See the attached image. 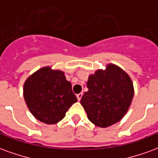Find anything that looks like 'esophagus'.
<instances>
[{"label":"esophagus","mask_w":158,"mask_h":158,"mask_svg":"<svg viewBox=\"0 0 158 158\" xmlns=\"http://www.w3.org/2000/svg\"><path fill=\"white\" fill-rule=\"evenodd\" d=\"M82 96H83L82 92L77 94V99H78V101H80V100H81V98H82Z\"/></svg>","instance_id":"1"}]
</instances>
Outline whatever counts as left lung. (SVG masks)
<instances>
[{"label":"left lung","mask_w":158,"mask_h":158,"mask_svg":"<svg viewBox=\"0 0 158 158\" xmlns=\"http://www.w3.org/2000/svg\"><path fill=\"white\" fill-rule=\"evenodd\" d=\"M87 88L80 103L89 121L101 128L113 125L123 118L135 92L129 74L113 63L90 74Z\"/></svg>","instance_id":"left-lung-1"}]
</instances>
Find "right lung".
I'll return each instance as SVG.
<instances>
[{"mask_svg": "<svg viewBox=\"0 0 158 158\" xmlns=\"http://www.w3.org/2000/svg\"><path fill=\"white\" fill-rule=\"evenodd\" d=\"M23 97L33 116L46 124L61 121L77 102L64 72L51 67L40 69L26 79Z\"/></svg>", "mask_w": 158, "mask_h": 158, "instance_id": "right-lung-1", "label": "right lung"}]
</instances>
